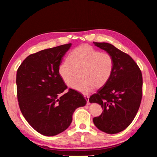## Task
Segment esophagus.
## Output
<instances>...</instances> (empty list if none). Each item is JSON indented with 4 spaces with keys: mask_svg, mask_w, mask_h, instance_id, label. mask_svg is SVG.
Wrapping results in <instances>:
<instances>
[{
    "mask_svg": "<svg viewBox=\"0 0 157 157\" xmlns=\"http://www.w3.org/2000/svg\"><path fill=\"white\" fill-rule=\"evenodd\" d=\"M84 98L86 99V100L87 101V105H90V102H89V96L88 95H84Z\"/></svg>",
    "mask_w": 157,
    "mask_h": 157,
    "instance_id": "obj_1",
    "label": "esophagus"
}]
</instances>
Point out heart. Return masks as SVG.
<instances>
[{"mask_svg":"<svg viewBox=\"0 0 157 157\" xmlns=\"http://www.w3.org/2000/svg\"><path fill=\"white\" fill-rule=\"evenodd\" d=\"M115 61L107 52H101L94 47L84 44L70 52L67 60L61 63L58 72L67 85H71L80 71L81 80L73 83L71 88L82 94L94 88L104 86L110 79L114 70Z\"/></svg>","mask_w":157,"mask_h":157,"instance_id":"b5f03b06","label":"heart"}]
</instances>
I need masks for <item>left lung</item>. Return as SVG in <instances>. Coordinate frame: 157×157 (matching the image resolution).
Instances as JSON below:
<instances>
[{"mask_svg": "<svg viewBox=\"0 0 157 157\" xmlns=\"http://www.w3.org/2000/svg\"><path fill=\"white\" fill-rule=\"evenodd\" d=\"M94 44L112 55L115 66L109 81L89 98L90 103H97L103 109L93 122L101 131L117 134L131 124L138 111L142 98V74L128 54L107 42Z\"/></svg>", "mask_w": 157, "mask_h": 157, "instance_id": "1", "label": "left lung"}]
</instances>
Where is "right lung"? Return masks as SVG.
<instances>
[{
	"label": "right lung",
	"mask_w": 157,
	"mask_h": 157,
	"mask_svg": "<svg viewBox=\"0 0 157 157\" xmlns=\"http://www.w3.org/2000/svg\"><path fill=\"white\" fill-rule=\"evenodd\" d=\"M71 43L43 50L27 56L16 75L19 106L28 123L46 136L58 135L72 122L76 109L86 100L67 86L60 77L59 66Z\"/></svg>",
	"instance_id": "right-lung-1"
}]
</instances>
